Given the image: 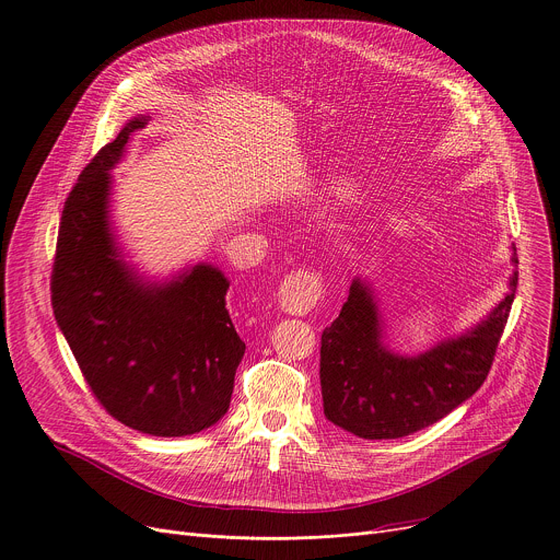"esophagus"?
<instances>
[{"label":"esophagus","instance_id":"obj_1","mask_svg":"<svg viewBox=\"0 0 560 560\" xmlns=\"http://www.w3.org/2000/svg\"><path fill=\"white\" fill-rule=\"evenodd\" d=\"M323 292V283L314 272H292L283 279L281 288H279V303L285 312L290 314H307L316 301L320 299Z\"/></svg>","mask_w":560,"mask_h":560}]
</instances>
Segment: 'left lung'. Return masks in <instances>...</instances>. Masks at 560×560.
<instances>
[{
    "instance_id": "8db88e82",
    "label": "left lung",
    "mask_w": 560,
    "mask_h": 560,
    "mask_svg": "<svg viewBox=\"0 0 560 560\" xmlns=\"http://www.w3.org/2000/svg\"><path fill=\"white\" fill-rule=\"evenodd\" d=\"M516 283L512 272L505 299L470 331L420 355H398L383 342L374 294L353 279L338 318L320 336L325 418L364 440H398L448 416L488 378Z\"/></svg>"
}]
</instances>
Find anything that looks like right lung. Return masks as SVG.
<instances>
[{"label": "right lung", "mask_w": 560, "mask_h": 560, "mask_svg": "<svg viewBox=\"0 0 560 560\" xmlns=\"http://www.w3.org/2000/svg\"><path fill=\"white\" fill-rule=\"evenodd\" d=\"M149 116L131 118L83 168L66 200L52 264L55 318L103 409L125 427L182 438L229 411L246 342L226 310L229 279L198 264L149 283L109 226V168Z\"/></svg>", "instance_id": "add662e5"}]
</instances>
